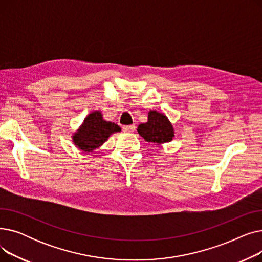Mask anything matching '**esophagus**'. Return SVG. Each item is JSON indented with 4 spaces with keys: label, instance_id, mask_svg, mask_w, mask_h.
<instances>
[{
    "label": "esophagus",
    "instance_id": "1",
    "mask_svg": "<svg viewBox=\"0 0 262 262\" xmlns=\"http://www.w3.org/2000/svg\"><path fill=\"white\" fill-rule=\"evenodd\" d=\"M122 128H123V130H124V132L132 133V132H134V130H135L136 126H135V125H125V126H123Z\"/></svg>",
    "mask_w": 262,
    "mask_h": 262
}]
</instances>
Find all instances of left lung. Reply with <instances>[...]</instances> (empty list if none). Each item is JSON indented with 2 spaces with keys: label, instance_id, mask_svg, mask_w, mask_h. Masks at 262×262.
Masks as SVG:
<instances>
[{
  "label": "left lung",
  "instance_id": "left-lung-1",
  "mask_svg": "<svg viewBox=\"0 0 262 262\" xmlns=\"http://www.w3.org/2000/svg\"><path fill=\"white\" fill-rule=\"evenodd\" d=\"M137 130L145 141L156 144L170 142L174 137L171 122L163 114L157 113L156 110H150L147 122L140 124Z\"/></svg>",
  "mask_w": 262,
  "mask_h": 262
}]
</instances>
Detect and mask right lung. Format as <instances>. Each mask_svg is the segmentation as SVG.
Masks as SVG:
<instances>
[{"mask_svg":"<svg viewBox=\"0 0 262 262\" xmlns=\"http://www.w3.org/2000/svg\"><path fill=\"white\" fill-rule=\"evenodd\" d=\"M117 132H121L120 126L113 122L103 120L102 114L96 110L87 116L72 139L82 152L89 153L101 146L110 135Z\"/></svg>","mask_w":262,"mask_h":262,"instance_id":"obj_1","label":"right lung"}]
</instances>
